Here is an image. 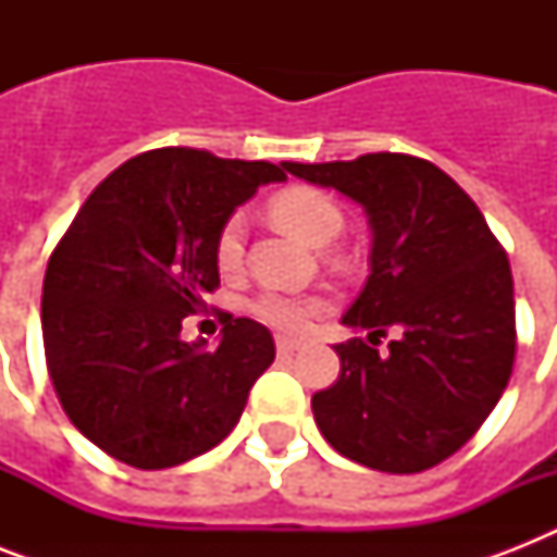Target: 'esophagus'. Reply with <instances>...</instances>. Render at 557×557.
<instances>
[{
	"mask_svg": "<svg viewBox=\"0 0 557 557\" xmlns=\"http://www.w3.org/2000/svg\"><path fill=\"white\" fill-rule=\"evenodd\" d=\"M304 347H306L304 341L286 338V335H280V338H277V352H280V356H292V352H297V349H304Z\"/></svg>",
	"mask_w": 557,
	"mask_h": 557,
	"instance_id": "obj_1",
	"label": "esophagus"
}]
</instances>
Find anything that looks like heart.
<instances>
[{"label": "heart", "mask_w": 557, "mask_h": 557, "mask_svg": "<svg viewBox=\"0 0 557 557\" xmlns=\"http://www.w3.org/2000/svg\"><path fill=\"white\" fill-rule=\"evenodd\" d=\"M271 213L280 225L295 231L300 239L312 245H326L341 234L344 216L335 201L321 190L312 187H295V190L280 193L277 199L271 201ZM245 236H248V219L245 213H231L222 222L213 245V257L222 271H236L243 265L245 257ZM318 300L314 297H300L292 292H280L269 288L253 300V312L260 314L262 321L277 326V330H300L312 312H318Z\"/></svg>", "instance_id": "heart-1"}]
</instances>
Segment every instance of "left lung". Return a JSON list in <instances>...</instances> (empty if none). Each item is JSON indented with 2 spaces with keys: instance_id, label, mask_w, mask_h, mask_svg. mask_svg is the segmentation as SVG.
<instances>
[{
  "instance_id": "left-lung-1",
  "label": "left lung",
  "mask_w": 557,
  "mask_h": 557,
  "mask_svg": "<svg viewBox=\"0 0 557 557\" xmlns=\"http://www.w3.org/2000/svg\"><path fill=\"white\" fill-rule=\"evenodd\" d=\"M283 168L364 208L370 277L341 323L370 341L396 332L384 352L361 338L335 344L338 381L312 396L323 440L372 471L440 466L509 384L518 347L509 257L468 193L431 161L370 152Z\"/></svg>"
}]
</instances>
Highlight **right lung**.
<instances>
[{
    "instance_id": "add662e5",
    "label": "right lung",
    "mask_w": 557,
    "mask_h": 557,
    "mask_svg": "<svg viewBox=\"0 0 557 557\" xmlns=\"http://www.w3.org/2000/svg\"><path fill=\"white\" fill-rule=\"evenodd\" d=\"M283 164L168 147L109 173L51 253L42 344L72 424L141 471L182 466L234 431L248 389L274 361L262 323L236 318L216 349L182 321L219 286L222 222Z\"/></svg>"
}]
</instances>
